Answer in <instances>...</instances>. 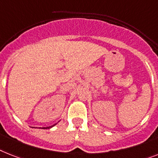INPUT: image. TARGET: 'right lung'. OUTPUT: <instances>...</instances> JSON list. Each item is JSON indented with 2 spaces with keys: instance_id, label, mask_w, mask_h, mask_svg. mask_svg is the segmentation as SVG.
<instances>
[{
  "instance_id": "1",
  "label": "right lung",
  "mask_w": 158,
  "mask_h": 158,
  "mask_svg": "<svg viewBox=\"0 0 158 158\" xmlns=\"http://www.w3.org/2000/svg\"><path fill=\"white\" fill-rule=\"evenodd\" d=\"M55 125H56V124H54V125H52V126H51V127H42V128H43V129H47V128H51V127H53V126H55Z\"/></svg>"
}]
</instances>
